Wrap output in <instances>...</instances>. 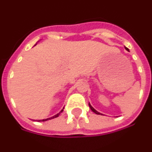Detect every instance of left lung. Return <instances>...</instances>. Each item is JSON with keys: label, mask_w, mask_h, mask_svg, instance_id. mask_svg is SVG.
I'll return each mask as SVG.
<instances>
[{"label": "left lung", "mask_w": 152, "mask_h": 152, "mask_svg": "<svg viewBox=\"0 0 152 152\" xmlns=\"http://www.w3.org/2000/svg\"><path fill=\"white\" fill-rule=\"evenodd\" d=\"M126 50H127V51H129V49H128V48H126ZM89 107H90V108L91 109V110H92L94 113H96V114H98V115H102V114L100 113L97 112V111H96V110H94V109L93 108L92 106H91V104H90V103H89Z\"/></svg>", "instance_id": "8db88e82"}]
</instances>
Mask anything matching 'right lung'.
Listing matches in <instances>:
<instances>
[{"label":"right lung","mask_w":152,"mask_h":152,"mask_svg":"<svg viewBox=\"0 0 152 152\" xmlns=\"http://www.w3.org/2000/svg\"><path fill=\"white\" fill-rule=\"evenodd\" d=\"M64 109V108H63ZM63 111V110H61V111L60 113H58V114H56V116H52V117H51V118H49V119H42V120H39V122H44V121H46V120H48V119H54V118H56V117H58V116H59V114L61 113V112H62Z\"/></svg>","instance_id":"right-lung-1"}]
</instances>
